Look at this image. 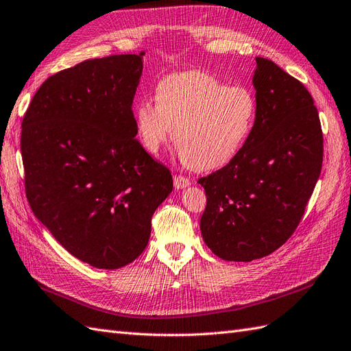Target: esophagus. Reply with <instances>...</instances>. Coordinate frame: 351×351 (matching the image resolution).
Listing matches in <instances>:
<instances>
[{
  "instance_id": "esophagus-1",
  "label": "esophagus",
  "mask_w": 351,
  "mask_h": 351,
  "mask_svg": "<svg viewBox=\"0 0 351 351\" xmlns=\"http://www.w3.org/2000/svg\"><path fill=\"white\" fill-rule=\"evenodd\" d=\"M190 184H191L190 179L182 176V175H175L173 176V185H175L176 190H182V188L188 186Z\"/></svg>"
}]
</instances>
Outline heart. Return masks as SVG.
<instances>
[{
    "mask_svg": "<svg viewBox=\"0 0 351 351\" xmlns=\"http://www.w3.org/2000/svg\"><path fill=\"white\" fill-rule=\"evenodd\" d=\"M156 102L134 108L141 145L157 156L172 134L179 156L191 169L228 165L243 149L256 119V99L249 88L227 86L202 71L161 78Z\"/></svg>",
    "mask_w": 351,
    "mask_h": 351,
    "instance_id": "heart-1",
    "label": "heart"
}]
</instances>
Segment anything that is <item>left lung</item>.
<instances>
[{
	"label": "left lung",
	"mask_w": 351,
	"mask_h": 351,
	"mask_svg": "<svg viewBox=\"0 0 351 351\" xmlns=\"http://www.w3.org/2000/svg\"><path fill=\"white\" fill-rule=\"evenodd\" d=\"M256 119L239 156L199 184L204 243L226 261L249 263L285 245L300 226L323 163V133L308 90L273 60L256 58Z\"/></svg>",
	"instance_id": "1"
}]
</instances>
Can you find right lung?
Masks as SVG:
<instances>
[{
    "label": "right lung",
    "instance_id": "right-lung-1",
    "mask_svg": "<svg viewBox=\"0 0 351 351\" xmlns=\"http://www.w3.org/2000/svg\"><path fill=\"white\" fill-rule=\"evenodd\" d=\"M139 55L84 60L49 77L23 115L26 199L80 261L115 269L147 247L172 193L170 170L143 149L132 111Z\"/></svg>",
    "mask_w": 351,
    "mask_h": 351
}]
</instances>
